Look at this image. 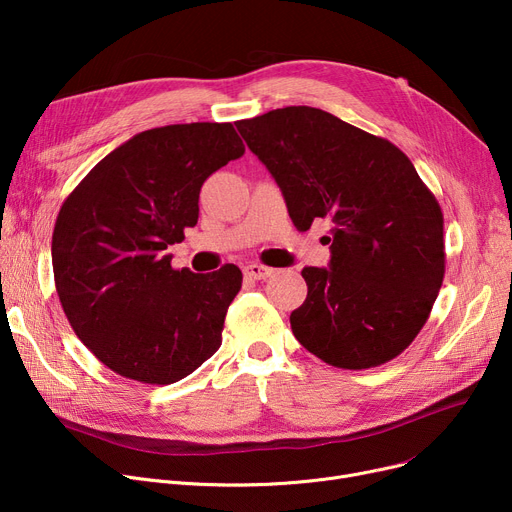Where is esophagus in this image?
<instances>
[{"mask_svg":"<svg viewBox=\"0 0 512 512\" xmlns=\"http://www.w3.org/2000/svg\"><path fill=\"white\" fill-rule=\"evenodd\" d=\"M272 274H274L272 267H265V265H261V263H249V265L245 267V276H247V278H253V280H267Z\"/></svg>","mask_w":512,"mask_h":512,"instance_id":"obj_1","label":"esophagus"}]
</instances>
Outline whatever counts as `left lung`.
<instances>
[{
  "instance_id": "8db88e82",
  "label": "left lung",
  "mask_w": 512,
  "mask_h": 512,
  "mask_svg": "<svg viewBox=\"0 0 512 512\" xmlns=\"http://www.w3.org/2000/svg\"><path fill=\"white\" fill-rule=\"evenodd\" d=\"M270 170L297 230L332 222L328 267H305L290 313L309 353L342 369L398 357L425 326L444 280V215L390 141L309 105L236 122Z\"/></svg>"
}]
</instances>
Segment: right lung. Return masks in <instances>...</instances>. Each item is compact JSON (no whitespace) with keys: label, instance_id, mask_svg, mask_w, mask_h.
I'll list each match as a JSON object with an SVG mask.
<instances>
[{"label":"right lung","instance_id":"right-lung-1","mask_svg":"<svg viewBox=\"0 0 512 512\" xmlns=\"http://www.w3.org/2000/svg\"><path fill=\"white\" fill-rule=\"evenodd\" d=\"M242 153L230 122L151 128L66 197L51 238L58 297L80 342L118 375L174 384L220 348L242 272L174 270L166 249L197 224L203 182Z\"/></svg>","mask_w":512,"mask_h":512}]
</instances>
